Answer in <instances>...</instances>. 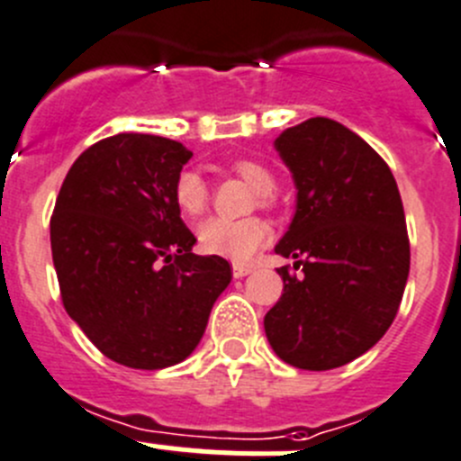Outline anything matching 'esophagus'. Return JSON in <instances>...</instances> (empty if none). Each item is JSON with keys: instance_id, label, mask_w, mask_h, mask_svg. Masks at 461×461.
Returning a JSON list of instances; mask_svg holds the SVG:
<instances>
[{"instance_id": "1", "label": "esophagus", "mask_w": 461, "mask_h": 461, "mask_svg": "<svg viewBox=\"0 0 461 461\" xmlns=\"http://www.w3.org/2000/svg\"><path fill=\"white\" fill-rule=\"evenodd\" d=\"M250 271H253V267H250V264H240V262L232 264V276H235V277L249 276Z\"/></svg>"}]
</instances>
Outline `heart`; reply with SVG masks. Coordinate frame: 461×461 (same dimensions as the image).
I'll list each match as a JSON object with an SVG mask.
<instances>
[{
    "label": "heart",
    "mask_w": 461,
    "mask_h": 461,
    "mask_svg": "<svg viewBox=\"0 0 461 461\" xmlns=\"http://www.w3.org/2000/svg\"><path fill=\"white\" fill-rule=\"evenodd\" d=\"M232 170L258 190V202L268 206V194L276 188V176L267 166L250 158H240L232 163ZM176 208L185 217H197L208 206V184L203 176L194 170H181L176 175L175 188H172ZM271 240V226L258 217L246 220H224V217H211L202 221L197 229L199 249L208 255L232 259V262H250L259 249Z\"/></svg>",
    "instance_id": "obj_1"
}]
</instances>
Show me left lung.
<instances>
[{"mask_svg": "<svg viewBox=\"0 0 461 461\" xmlns=\"http://www.w3.org/2000/svg\"><path fill=\"white\" fill-rule=\"evenodd\" d=\"M295 185V212L276 253L285 291L264 316L273 352L300 370H334L375 348L399 312L410 271L403 203L390 167L331 118L276 139Z\"/></svg>", "mask_w": 461, "mask_h": 461, "instance_id": "left-lung-1", "label": "left lung"}]
</instances>
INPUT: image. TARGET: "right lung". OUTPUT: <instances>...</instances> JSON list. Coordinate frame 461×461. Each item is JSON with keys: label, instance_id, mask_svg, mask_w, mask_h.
Listing matches in <instances>:
<instances>
[{"label": "right lung", "instance_id": "right-lung-1", "mask_svg": "<svg viewBox=\"0 0 461 461\" xmlns=\"http://www.w3.org/2000/svg\"><path fill=\"white\" fill-rule=\"evenodd\" d=\"M193 152L179 140L116 134L76 158L51 217L62 303L107 358L163 370L194 352L230 285V264L194 255L172 188Z\"/></svg>", "mask_w": 461, "mask_h": 461}]
</instances>
